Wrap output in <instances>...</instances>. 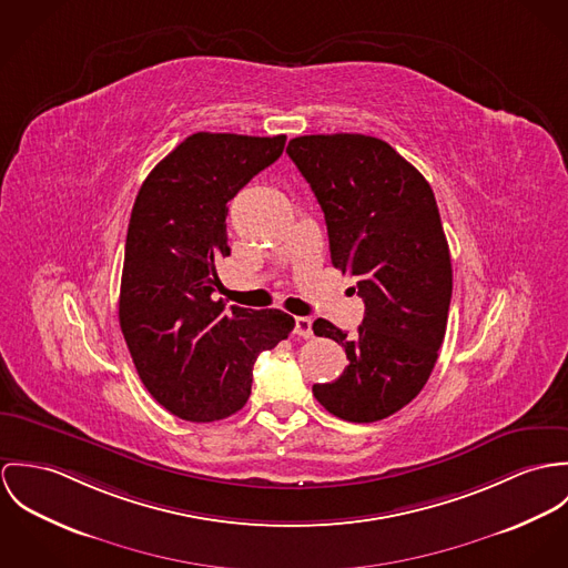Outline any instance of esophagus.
Instances as JSON below:
<instances>
[{
    "label": "esophagus",
    "instance_id": "1",
    "mask_svg": "<svg viewBox=\"0 0 568 568\" xmlns=\"http://www.w3.org/2000/svg\"><path fill=\"white\" fill-rule=\"evenodd\" d=\"M294 333L298 335V337H305V339H310V337H314V328H312V317H296V326H294Z\"/></svg>",
    "mask_w": 568,
    "mask_h": 568
}]
</instances>
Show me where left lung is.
<instances>
[{
	"instance_id": "8db88e82",
	"label": "left lung",
	"mask_w": 568,
	"mask_h": 568,
	"mask_svg": "<svg viewBox=\"0 0 568 568\" xmlns=\"http://www.w3.org/2000/svg\"><path fill=\"white\" fill-rule=\"evenodd\" d=\"M287 154L324 211L333 265L357 278L366 305L355 337L315 320V335L342 344L348 366L315 383L314 396L342 420L377 423L418 396L446 333L453 270L436 195L377 136L307 134Z\"/></svg>"
}]
</instances>
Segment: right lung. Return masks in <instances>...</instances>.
Returning <instances> with one entry per match:
<instances>
[{
  "instance_id": "add662e5",
  "label": "right lung",
  "mask_w": 568,
  "mask_h": 568,
  "mask_svg": "<svg viewBox=\"0 0 568 568\" xmlns=\"http://www.w3.org/2000/svg\"><path fill=\"white\" fill-rule=\"evenodd\" d=\"M285 134L195 132L143 181L130 224L120 326L139 378L174 416L213 423L240 412L258 353L294 328L281 310L213 301L215 261L229 256V202L272 165Z\"/></svg>"
}]
</instances>
